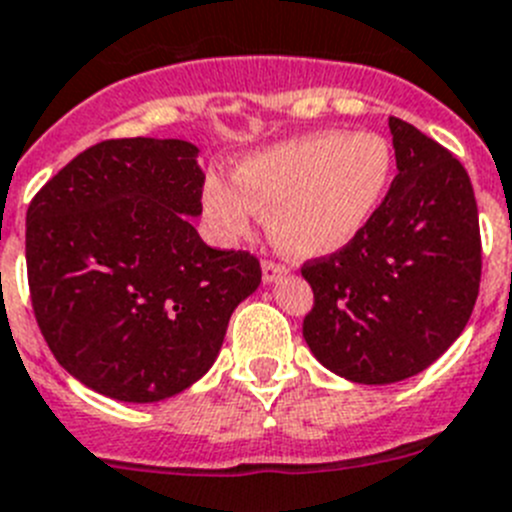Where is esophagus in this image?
<instances>
[{
  "label": "esophagus",
  "instance_id": "obj_1",
  "mask_svg": "<svg viewBox=\"0 0 512 512\" xmlns=\"http://www.w3.org/2000/svg\"><path fill=\"white\" fill-rule=\"evenodd\" d=\"M261 274H264V284H271V281H276V279H279V276L287 274V266L276 264V261L266 259L264 264H261Z\"/></svg>",
  "mask_w": 512,
  "mask_h": 512
}]
</instances>
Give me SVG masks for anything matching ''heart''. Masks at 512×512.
<instances>
[{"label": "heart", "instance_id": "obj_1", "mask_svg": "<svg viewBox=\"0 0 512 512\" xmlns=\"http://www.w3.org/2000/svg\"><path fill=\"white\" fill-rule=\"evenodd\" d=\"M396 177V152L378 131H312L271 144L236 167V182L210 175L205 210L225 238H243L259 210L276 246L317 259L353 243L378 215Z\"/></svg>", "mask_w": 512, "mask_h": 512}]
</instances>
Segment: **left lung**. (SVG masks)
Masks as SVG:
<instances>
[{
	"mask_svg": "<svg viewBox=\"0 0 512 512\" xmlns=\"http://www.w3.org/2000/svg\"><path fill=\"white\" fill-rule=\"evenodd\" d=\"M398 175L370 225L340 251L307 261L314 292L304 340L353 383L421 373L462 335L480 292L475 190L449 149L388 119Z\"/></svg>",
	"mask_w": 512,
	"mask_h": 512,
	"instance_id": "obj_1",
	"label": "left lung"
}]
</instances>
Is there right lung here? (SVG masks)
<instances>
[{
	"label": "right lung",
	"mask_w": 512,
	"mask_h": 512,
	"mask_svg": "<svg viewBox=\"0 0 512 512\" xmlns=\"http://www.w3.org/2000/svg\"><path fill=\"white\" fill-rule=\"evenodd\" d=\"M198 147L109 139L45 182L27 208V281L55 360L91 391L152 403L203 378L233 309L259 289L248 251L203 243Z\"/></svg>",
	"instance_id": "obj_1"
}]
</instances>
